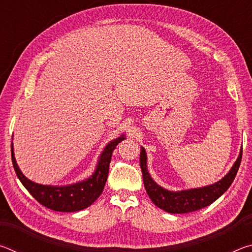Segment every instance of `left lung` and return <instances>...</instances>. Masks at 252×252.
Here are the masks:
<instances>
[{"label": "left lung", "instance_id": "1", "mask_svg": "<svg viewBox=\"0 0 252 252\" xmlns=\"http://www.w3.org/2000/svg\"><path fill=\"white\" fill-rule=\"evenodd\" d=\"M241 158L242 147L232 168L221 180L213 185L181 191L167 190L153 180L148 171L147 152L143 147H141V152H140V167L142 170L143 183L147 193L157 207L169 213H188L209 206L228 190L236 178L238 169L240 167Z\"/></svg>", "mask_w": 252, "mask_h": 252}]
</instances>
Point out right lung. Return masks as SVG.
<instances>
[{
  "instance_id": "1",
  "label": "right lung",
  "mask_w": 252,
  "mask_h": 252,
  "mask_svg": "<svg viewBox=\"0 0 252 252\" xmlns=\"http://www.w3.org/2000/svg\"><path fill=\"white\" fill-rule=\"evenodd\" d=\"M125 139L126 135L122 134L106 144L99 157L96 168L94 172L92 173V176L88 179H84L83 181H79L67 186L40 185V183L33 182L28 179L20 170L18 163H16L13 142L11 143L12 162H13L16 176L22 182L25 189L32 194V197L36 201H39L44 207L54 211L75 212L90 207L100 197L102 191L104 189L106 179H108L109 165L112 152L118 144Z\"/></svg>"
}]
</instances>
